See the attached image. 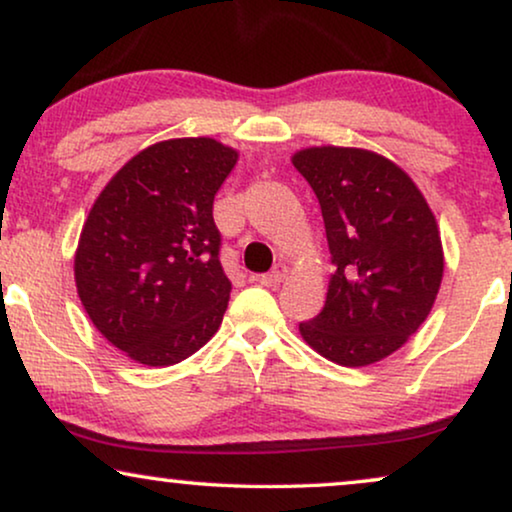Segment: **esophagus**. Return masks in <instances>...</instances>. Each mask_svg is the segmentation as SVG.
Returning <instances> with one entry per match:
<instances>
[{
  "label": "esophagus",
  "mask_w": 512,
  "mask_h": 512,
  "mask_svg": "<svg viewBox=\"0 0 512 512\" xmlns=\"http://www.w3.org/2000/svg\"><path fill=\"white\" fill-rule=\"evenodd\" d=\"M284 277H286V265H277V268L268 272V275H258L256 282L263 284V286H275V284L282 282Z\"/></svg>",
  "instance_id": "1"
}]
</instances>
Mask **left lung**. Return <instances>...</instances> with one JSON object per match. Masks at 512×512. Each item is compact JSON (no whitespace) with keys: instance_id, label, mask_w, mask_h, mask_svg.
Segmentation results:
<instances>
[{"instance_id":"obj_1","label":"left lung","mask_w":512,"mask_h":512,"mask_svg":"<svg viewBox=\"0 0 512 512\" xmlns=\"http://www.w3.org/2000/svg\"><path fill=\"white\" fill-rule=\"evenodd\" d=\"M293 167L317 195L333 263L324 310L300 335L340 366L382 361L424 324L438 296L436 216L415 181L373 151L312 146Z\"/></svg>"}]
</instances>
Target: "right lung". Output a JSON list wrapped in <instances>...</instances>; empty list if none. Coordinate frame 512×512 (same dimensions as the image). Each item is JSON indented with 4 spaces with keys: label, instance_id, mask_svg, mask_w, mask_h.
<instances>
[{
    "label": "right lung",
    "instance_id": "add662e5",
    "mask_svg": "<svg viewBox=\"0 0 512 512\" xmlns=\"http://www.w3.org/2000/svg\"><path fill=\"white\" fill-rule=\"evenodd\" d=\"M237 151L209 137L139 151L83 223L76 291L111 345L144 366H174L219 331L230 298L214 195Z\"/></svg>",
    "mask_w": 512,
    "mask_h": 512
}]
</instances>
